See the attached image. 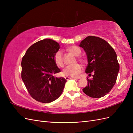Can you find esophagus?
<instances>
[{
  "label": "esophagus",
  "instance_id": "esophagus-1",
  "mask_svg": "<svg viewBox=\"0 0 133 133\" xmlns=\"http://www.w3.org/2000/svg\"><path fill=\"white\" fill-rule=\"evenodd\" d=\"M65 79L68 80L70 79H75V78H72V77H69V76H65Z\"/></svg>",
  "mask_w": 133,
  "mask_h": 133
}]
</instances>
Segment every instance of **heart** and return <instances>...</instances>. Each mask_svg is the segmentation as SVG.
I'll return each instance as SVG.
<instances>
[{
    "instance_id": "heart-1",
    "label": "heart",
    "mask_w": 133,
    "mask_h": 133,
    "mask_svg": "<svg viewBox=\"0 0 133 133\" xmlns=\"http://www.w3.org/2000/svg\"><path fill=\"white\" fill-rule=\"evenodd\" d=\"M68 51L75 56H79L81 53V50L76 46H71L68 48ZM54 62L57 65L63 68L64 66V62L63 57V54L61 51H58L54 55ZM80 61L84 62L85 60L82 58H79ZM83 67L80 64H76L74 66H68L63 70V73L66 76L71 77H78L82 73Z\"/></svg>"
}]
</instances>
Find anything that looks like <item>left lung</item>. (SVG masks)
Returning a JSON list of instances; mask_svg holds the SVG:
<instances>
[{"label":"left lung","mask_w":133,"mask_h":133,"mask_svg":"<svg viewBox=\"0 0 133 133\" xmlns=\"http://www.w3.org/2000/svg\"><path fill=\"white\" fill-rule=\"evenodd\" d=\"M88 58L85 73H93L92 79L87 78L88 85L83 92L91 98H99L109 92L116 81L119 64L115 50L105 40L89 36L80 42Z\"/></svg>","instance_id":"obj_1"}]
</instances>
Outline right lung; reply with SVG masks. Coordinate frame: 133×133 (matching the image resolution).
Wrapping results in <instances>:
<instances>
[{
    "label": "right lung",
    "mask_w": 133,
    "mask_h": 133,
    "mask_svg": "<svg viewBox=\"0 0 133 133\" xmlns=\"http://www.w3.org/2000/svg\"><path fill=\"white\" fill-rule=\"evenodd\" d=\"M59 48L53 40L43 39L28 48L22 58V79L30 96L38 102H53L63 91L66 80L54 76L60 72L54 59Z\"/></svg>",
    "instance_id": "add662e5"
}]
</instances>
